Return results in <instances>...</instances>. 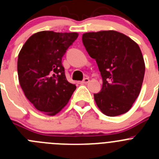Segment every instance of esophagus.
<instances>
[{
  "mask_svg": "<svg viewBox=\"0 0 159 159\" xmlns=\"http://www.w3.org/2000/svg\"><path fill=\"white\" fill-rule=\"evenodd\" d=\"M89 78H84V80H83V81H81V82H80V84H88V82H89Z\"/></svg>",
  "mask_w": 159,
  "mask_h": 159,
  "instance_id": "obj_1",
  "label": "esophagus"
}]
</instances>
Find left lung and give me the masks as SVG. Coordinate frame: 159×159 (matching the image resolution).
Instances as JSON below:
<instances>
[{
    "label": "left lung",
    "instance_id": "8db88e82",
    "mask_svg": "<svg viewBox=\"0 0 159 159\" xmlns=\"http://www.w3.org/2000/svg\"><path fill=\"white\" fill-rule=\"evenodd\" d=\"M82 40L102 79V89L94 94L98 107L111 117L127 112L139 95L145 74L139 46L126 35L112 30L87 32Z\"/></svg>",
    "mask_w": 159,
    "mask_h": 159
}]
</instances>
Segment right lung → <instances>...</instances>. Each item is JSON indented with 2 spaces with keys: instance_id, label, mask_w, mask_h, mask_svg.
I'll return each instance as SVG.
<instances>
[{
  "instance_id": "add662e5",
  "label": "right lung",
  "mask_w": 159,
  "mask_h": 159,
  "mask_svg": "<svg viewBox=\"0 0 159 159\" xmlns=\"http://www.w3.org/2000/svg\"><path fill=\"white\" fill-rule=\"evenodd\" d=\"M77 37V32H36L18 55V78L25 95L48 116L62 110L76 88L66 79L62 57Z\"/></svg>"
}]
</instances>
